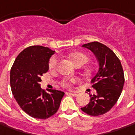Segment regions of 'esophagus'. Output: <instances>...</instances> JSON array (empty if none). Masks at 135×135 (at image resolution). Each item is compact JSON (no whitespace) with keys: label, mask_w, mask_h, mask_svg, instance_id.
<instances>
[{"label":"esophagus","mask_w":135,"mask_h":135,"mask_svg":"<svg viewBox=\"0 0 135 135\" xmlns=\"http://www.w3.org/2000/svg\"><path fill=\"white\" fill-rule=\"evenodd\" d=\"M66 94L71 95H72V96H77V95H78L77 93H73V92H68V93H66Z\"/></svg>","instance_id":"34e87169"}]
</instances>
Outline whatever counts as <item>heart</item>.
Masks as SVG:
<instances>
[{"instance_id":"b5f03b06","label":"heart","mask_w":135,"mask_h":135,"mask_svg":"<svg viewBox=\"0 0 135 135\" xmlns=\"http://www.w3.org/2000/svg\"><path fill=\"white\" fill-rule=\"evenodd\" d=\"M70 58L73 61V63H75V65L78 63H83V64H85V63L88 61V57L86 56L85 54L81 53V52H74L72 53L69 55ZM59 58L57 56H54L53 57H51L50 61H49V67L50 69H54V68L57 66V63H58ZM76 79H72L71 81H69V79H63L61 84L62 85L64 86H69L70 81H75Z\"/></svg>"}]
</instances>
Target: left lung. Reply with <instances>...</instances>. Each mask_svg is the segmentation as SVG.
<instances>
[{
    "label": "left lung",
    "mask_w": 135,
    "mask_h": 135,
    "mask_svg": "<svg viewBox=\"0 0 135 135\" xmlns=\"http://www.w3.org/2000/svg\"><path fill=\"white\" fill-rule=\"evenodd\" d=\"M98 60L99 71L91 80L95 95H90L88 105L81 110L88 115L99 116L107 113L117 103L123 90L125 78L122 64L114 52L99 42L84 44Z\"/></svg>",
    "instance_id": "obj_1"
}]
</instances>
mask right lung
I'll use <instances>...</instances> for the list:
<instances>
[{"instance_id": "1", "label": "right lung", "mask_w": 135, "mask_h": 135, "mask_svg": "<svg viewBox=\"0 0 135 135\" xmlns=\"http://www.w3.org/2000/svg\"><path fill=\"white\" fill-rule=\"evenodd\" d=\"M48 47L32 45L18 55L10 71V86L17 103L26 114L47 119L56 114L64 93L42 90L41 77L49 69V59L54 54Z\"/></svg>"}]
</instances>
